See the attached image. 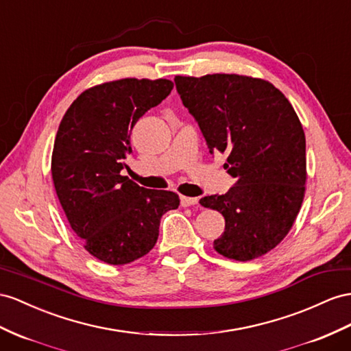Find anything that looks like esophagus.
I'll return each instance as SVG.
<instances>
[{
	"label": "esophagus",
	"instance_id": "obj_1",
	"mask_svg": "<svg viewBox=\"0 0 351 351\" xmlns=\"http://www.w3.org/2000/svg\"><path fill=\"white\" fill-rule=\"evenodd\" d=\"M181 204L184 208H188V206H194V204H199V199L197 197H181Z\"/></svg>",
	"mask_w": 351,
	"mask_h": 351
}]
</instances>
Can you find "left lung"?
<instances>
[{
  "mask_svg": "<svg viewBox=\"0 0 351 351\" xmlns=\"http://www.w3.org/2000/svg\"><path fill=\"white\" fill-rule=\"evenodd\" d=\"M175 84L210 154H227L223 169L237 178L226 194L200 199L226 219L215 250L236 261L265 255L289 232L304 200L307 158L298 115L261 78L176 75Z\"/></svg>",
  "mask_w": 351,
  "mask_h": 351,
  "instance_id": "left-lung-1",
  "label": "left lung"
}]
</instances>
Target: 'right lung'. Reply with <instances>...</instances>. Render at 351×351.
I'll return each mask as SVG.
<instances>
[{"label":"right lung","mask_w":351,"mask_h":351,"mask_svg":"<svg viewBox=\"0 0 351 351\" xmlns=\"http://www.w3.org/2000/svg\"><path fill=\"white\" fill-rule=\"evenodd\" d=\"M170 80L123 78L90 87L56 133L51 176L71 228L90 255L124 265L147 255L176 193L148 190L121 175L133 125L172 92Z\"/></svg>","instance_id":"right-lung-1"}]
</instances>
